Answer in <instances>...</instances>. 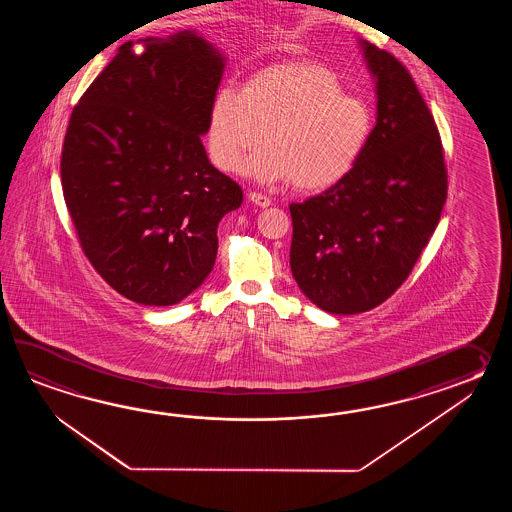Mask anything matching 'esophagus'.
<instances>
[{"mask_svg":"<svg viewBox=\"0 0 512 512\" xmlns=\"http://www.w3.org/2000/svg\"><path fill=\"white\" fill-rule=\"evenodd\" d=\"M249 199H251L254 205H258L261 208L271 207L272 205L271 197L260 194V192H251Z\"/></svg>","mask_w":512,"mask_h":512,"instance_id":"34e87169","label":"esophagus"}]
</instances>
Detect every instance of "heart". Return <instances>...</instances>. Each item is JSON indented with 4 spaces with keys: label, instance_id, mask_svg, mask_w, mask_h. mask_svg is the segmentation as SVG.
Listing matches in <instances>:
<instances>
[{
    "label": "heart",
    "instance_id": "1",
    "mask_svg": "<svg viewBox=\"0 0 512 512\" xmlns=\"http://www.w3.org/2000/svg\"><path fill=\"white\" fill-rule=\"evenodd\" d=\"M373 119L362 100L344 93L337 75L313 64L267 67L243 89L219 87L208 113V152L227 174L243 170L260 183L291 179L322 190L353 170L370 141Z\"/></svg>",
    "mask_w": 512,
    "mask_h": 512
}]
</instances>
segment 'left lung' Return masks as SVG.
Returning <instances> with one entry per match:
<instances>
[{
	"instance_id": "left-lung-1",
	"label": "left lung",
	"mask_w": 512,
	"mask_h": 512,
	"mask_svg": "<svg viewBox=\"0 0 512 512\" xmlns=\"http://www.w3.org/2000/svg\"><path fill=\"white\" fill-rule=\"evenodd\" d=\"M359 44L377 84L370 141L346 177L289 207L294 280L333 315L370 311L403 285L448 190L441 137L414 78L395 56Z\"/></svg>"
}]
</instances>
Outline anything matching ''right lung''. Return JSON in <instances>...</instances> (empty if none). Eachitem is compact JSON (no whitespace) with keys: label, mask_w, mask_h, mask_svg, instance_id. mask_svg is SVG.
I'll return each instance as SVG.
<instances>
[{"label":"right lung","mask_w":512,"mask_h":512,"mask_svg":"<svg viewBox=\"0 0 512 512\" xmlns=\"http://www.w3.org/2000/svg\"><path fill=\"white\" fill-rule=\"evenodd\" d=\"M120 45L67 126L60 174L80 247L131 302L174 305L205 282L243 192L201 135L225 56L194 31Z\"/></svg>","instance_id":"add662e5"}]
</instances>
